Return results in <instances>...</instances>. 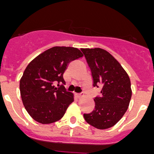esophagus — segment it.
I'll list each match as a JSON object with an SVG mask.
<instances>
[{
    "label": "esophagus",
    "mask_w": 154,
    "mask_h": 154,
    "mask_svg": "<svg viewBox=\"0 0 154 154\" xmlns=\"http://www.w3.org/2000/svg\"><path fill=\"white\" fill-rule=\"evenodd\" d=\"M77 98H80L81 97H82V94H77Z\"/></svg>",
    "instance_id": "obj_1"
}]
</instances>
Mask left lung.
I'll return each instance as SVG.
<instances>
[{"instance_id": "1", "label": "left lung", "mask_w": 154, "mask_h": 154, "mask_svg": "<svg viewBox=\"0 0 154 154\" xmlns=\"http://www.w3.org/2000/svg\"><path fill=\"white\" fill-rule=\"evenodd\" d=\"M92 74L94 87H101L100 97H96L94 110L84 113L87 123L95 128L112 127L128 109L132 91L128 74L109 52L101 48H82Z\"/></svg>"}]
</instances>
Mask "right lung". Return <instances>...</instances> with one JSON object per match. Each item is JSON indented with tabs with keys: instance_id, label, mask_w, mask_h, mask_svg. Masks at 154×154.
<instances>
[{
	"instance_id": "right-lung-1",
	"label": "right lung",
	"mask_w": 154,
	"mask_h": 154,
	"mask_svg": "<svg viewBox=\"0 0 154 154\" xmlns=\"http://www.w3.org/2000/svg\"><path fill=\"white\" fill-rule=\"evenodd\" d=\"M83 56L77 48L54 47L27 65L20 78V91L23 106L34 120L49 124L63 117L74 102V94L66 91L63 74L70 62Z\"/></svg>"
}]
</instances>
